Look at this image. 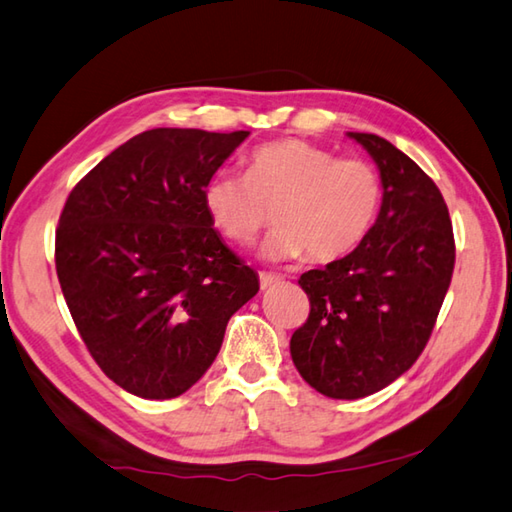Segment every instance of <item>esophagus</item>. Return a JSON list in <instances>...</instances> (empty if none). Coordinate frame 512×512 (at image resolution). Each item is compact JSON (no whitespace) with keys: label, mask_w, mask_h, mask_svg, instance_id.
Returning <instances> with one entry per match:
<instances>
[{"label":"esophagus","mask_w":512,"mask_h":512,"mask_svg":"<svg viewBox=\"0 0 512 512\" xmlns=\"http://www.w3.org/2000/svg\"><path fill=\"white\" fill-rule=\"evenodd\" d=\"M279 282H282V277L275 275V273H259V284H262V290L273 288Z\"/></svg>","instance_id":"esophagus-1"}]
</instances>
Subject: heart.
<instances>
[{"mask_svg": "<svg viewBox=\"0 0 512 512\" xmlns=\"http://www.w3.org/2000/svg\"><path fill=\"white\" fill-rule=\"evenodd\" d=\"M384 202V184L366 159H339L304 139H277L248 155L246 175L217 170L202 188L210 224L230 244L248 246L273 219L262 255L315 264L344 259L366 242Z\"/></svg>", "mask_w": 512, "mask_h": 512, "instance_id": "obj_1", "label": "heart"}]
</instances>
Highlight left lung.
<instances>
[{"label": "left lung", "mask_w": 512, "mask_h": 512, "mask_svg": "<svg viewBox=\"0 0 512 512\" xmlns=\"http://www.w3.org/2000/svg\"><path fill=\"white\" fill-rule=\"evenodd\" d=\"M366 148L384 202L366 242L299 286L310 299L290 357L317 393L359 399L393 384L433 333L455 268V239L442 193L384 137L348 133Z\"/></svg>", "instance_id": "left-lung-1"}]
</instances>
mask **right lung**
I'll return each mask as SVG.
<instances>
[{
  "instance_id": "1",
  "label": "right lung",
  "mask_w": 512,
  "mask_h": 512,
  "mask_svg": "<svg viewBox=\"0 0 512 512\" xmlns=\"http://www.w3.org/2000/svg\"><path fill=\"white\" fill-rule=\"evenodd\" d=\"M248 130L153 128L115 148L66 199L55 266L106 377L144 399L186 393L215 362L259 277L230 250L202 188Z\"/></svg>"
}]
</instances>
